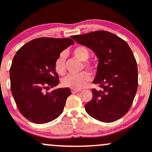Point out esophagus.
<instances>
[{
    "label": "esophagus",
    "instance_id": "esophagus-1",
    "mask_svg": "<svg viewBox=\"0 0 152 152\" xmlns=\"http://www.w3.org/2000/svg\"><path fill=\"white\" fill-rule=\"evenodd\" d=\"M80 91H81V90H79V89H78V90L77 89H72L71 90L72 93H77Z\"/></svg>",
    "mask_w": 152,
    "mask_h": 152
}]
</instances>
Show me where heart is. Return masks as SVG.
<instances>
[{
  "mask_svg": "<svg viewBox=\"0 0 152 152\" xmlns=\"http://www.w3.org/2000/svg\"><path fill=\"white\" fill-rule=\"evenodd\" d=\"M73 54L77 59L81 62H85L89 58L90 52L88 48L85 46H78L73 49ZM84 66L86 68L93 70L95 67L94 64L92 62H85ZM55 70L59 75H64L66 72L65 67V56L64 53H61L59 57L55 62ZM91 79L90 74L87 72L84 71L76 75H68L66 77L62 79V85L66 87H70L72 89H81L87 85Z\"/></svg>",
  "mask_w": 152,
  "mask_h": 152,
  "instance_id": "1",
  "label": "heart"
}]
</instances>
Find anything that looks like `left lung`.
<instances>
[{"mask_svg":"<svg viewBox=\"0 0 152 152\" xmlns=\"http://www.w3.org/2000/svg\"><path fill=\"white\" fill-rule=\"evenodd\" d=\"M70 37L89 48L99 59L93 83L101 90H92L93 98L85 110L93 118L111 123L129 111L137 90V66L126 41L105 31H96Z\"/></svg>","mask_w":152,"mask_h":152,"instance_id":"obj_1","label":"left lung"}]
</instances>
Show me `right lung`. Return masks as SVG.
<instances>
[{
    "label": "right lung",
    "mask_w": 152,
    "mask_h": 152,
    "mask_svg": "<svg viewBox=\"0 0 152 152\" xmlns=\"http://www.w3.org/2000/svg\"><path fill=\"white\" fill-rule=\"evenodd\" d=\"M73 44L70 38H37L21 47L14 56L10 71L11 91L19 111L32 123H48L63 112L71 94L70 89L46 90L59 84L55 62Z\"/></svg>",
    "instance_id": "add662e5"
}]
</instances>
